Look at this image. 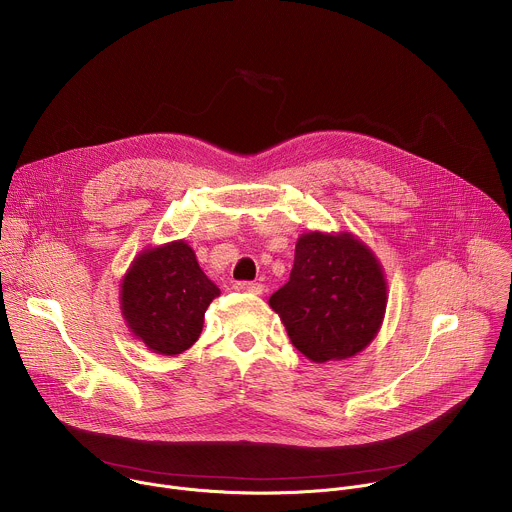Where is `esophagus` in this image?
<instances>
[{
    "mask_svg": "<svg viewBox=\"0 0 512 512\" xmlns=\"http://www.w3.org/2000/svg\"><path fill=\"white\" fill-rule=\"evenodd\" d=\"M235 289L237 291H245V294H261L263 285L257 283V281H237Z\"/></svg>",
    "mask_w": 512,
    "mask_h": 512,
    "instance_id": "esophagus-1",
    "label": "esophagus"
}]
</instances>
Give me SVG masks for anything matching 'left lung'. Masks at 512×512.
I'll use <instances>...</instances> for the list:
<instances>
[{
	"mask_svg": "<svg viewBox=\"0 0 512 512\" xmlns=\"http://www.w3.org/2000/svg\"><path fill=\"white\" fill-rule=\"evenodd\" d=\"M269 306L310 360L348 358L379 332L387 283L375 255L352 235L308 233L296 245L289 281Z\"/></svg>",
	"mask_w": 512,
	"mask_h": 512,
	"instance_id": "1",
	"label": "left lung"
}]
</instances>
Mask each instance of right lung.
<instances>
[{
  "label": "right lung",
  "mask_w": 512,
  "mask_h": 512,
  "mask_svg": "<svg viewBox=\"0 0 512 512\" xmlns=\"http://www.w3.org/2000/svg\"><path fill=\"white\" fill-rule=\"evenodd\" d=\"M218 289L194 251L176 241L143 251L121 285V310L131 332L158 354H180L200 336L204 312Z\"/></svg>",
  "instance_id": "right-lung-1"
}]
</instances>
